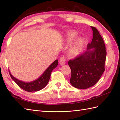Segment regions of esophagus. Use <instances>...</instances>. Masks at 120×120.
I'll use <instances>...</instances> for the list:
<instances>
[{"mask_svg":"<svg viewBox=\"0 0 120 120\" xmlns=\"http://www.w3.org/2000/svg\"><path fill=\"white\" fill-rule=\"evenodd\" d=\"M66 63V59L64 57H60L59 60V63L61 65H64Z\"/></svg>","mask_w":120,"mask_h":120,"instance_id":"obj_1","label":"esophagus"}]
</instances>
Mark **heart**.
<instances>
[{
    "label": "heart",
    "mask_w": 120,
    "mask_h": 120,
    "mask_svg": "<svg viewBox=\"0 0 120 120\" xmlns=\"http://www.w3.org/2000/svg\"><path fill=\"white\" fill-rule=\"evenodd\" d=\"M77 33L75 31H70L67 34L66 42L67 44H70L72 41L77 36ZM83 40L81 38L76 39L71 45L68 50V54L72 57H76L79 55L82 49L83 45Z\"/></svg>",
    "instance_id": "heart-1"
}]
</instances>
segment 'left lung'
Returning <instances> with one entry per match:
<instances>
[{"label":"left lung","mask_w":120,"mask_h":120,"mask_svg":"<svg viewBox=\"0 0 120 120\" xmlns=\"http://www.w3.org/2000/svg\"><path fill=\"white\" fill-rule=\"evenodd\" d=\"M93 39L86 52L68 62L71 70L70 82L75 88L86 89L93 86L105 71V45L95 27L91 26Z\"/></svg>","instance_id":"8db88e82"}]
</instances>
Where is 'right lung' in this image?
<instances>
[{
  "mask_svg": "<svg viewBox=\"0 0 120 120\" xmlns=\"http://www.w3.org/2000/svg\"><path fill=\"white\" fill-rule=\"evenodd\" d=\"M58 63V60H56L44 71V72L39 78L30 82H24V81L17 79V78H15L14 76L12 75L11 73L10 72V71H9V72L11 78L20 88L27 92H36L42 90L47 85L50 77L51 73L54 68L57 67Z\"/></svg>",
  "mask_w": 120,
  "mask_h": 120,
  "instance_id": "right-lung-1",
  "label": "right lung"
}]
</instances>
